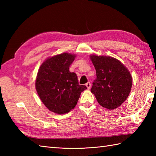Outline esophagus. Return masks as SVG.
Listing matches in <instances>:
<instances>
[{"mask_svg": "<svg viewBox=\"0 0 156 156\" xmlns=\"http://www.w3.org/2000/svg\"><path fill=\"white\" fill-rule=\"evenodd\" d=\"M86 86H87V88H88V89H90V87H91V84H90V82H87V83L86 84Z\"/></svg>", "mask_w": 156, "mask_h": 156, "instance_id": "34e87169", "label": "esophagus"}]
</instances>
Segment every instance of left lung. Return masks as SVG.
Returning a JSON list of instances; mask_svg holds the SVG:
<instances>
[{
    "label": "left lung",
    "instance_id": "obj_1",
    "mask_svg": "<svg viewBox=\"0 0 156 156\" xmlns=\"http://www.w3.org/2000/svg\"><path fill=\"white\" fill-rule=\"evenodd\" d=\"M97 78L91 92L102 107L115 109L125 101L130 93L132 77L130 72L118 59L109 56L91 55Z\"/></svg>",
    "mask_w": 156,
    "mask_h": 156
}]
</instances>
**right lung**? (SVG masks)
Wrapping results in <instances>:
<instances>
[{
    "label": "right lung",
    "mask_w": 156,
    "mask_h": 156,
    "mask_svg": "<svg viewBox=\"0 0 156 156\" xmlns=\"http://www.w3.org/2000/svg\"><path fill=\"white\" fill-rule=\"evenodd\" d=\"M75 58L64 53L46 59L39 69L36 90L45 107L57 114L67 113L74 108L81 92L87 88L79 84L77 75L69 69Z\"/></svg>",
    "instance_id": "1"
}]
</instances>
